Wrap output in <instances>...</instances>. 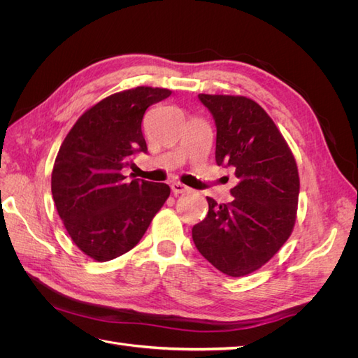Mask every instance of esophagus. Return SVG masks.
<instances>
[{"mask_svg":"<svg viewBox=\"0 0 358 358\" xmlns=\"http://www.w3.org/2000/svg\"><path fill=\"white\" fill-rule=\"evenodd\" d=\"M171 191H173V194H187V192H189L191 191V188H188L187 185H183V183H180V182H173L171 183Z\"/></svg>","mask_w":358,"mask_h":358,"instance_id":"34e87169","label":"esophagus"}]
</instances>
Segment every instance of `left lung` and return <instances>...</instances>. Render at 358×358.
Here are the masks:
<instances>
[{
    "label": "left lung",
    "instance_id": "1",
    "mask_svg": "<svg viewBox=\"0 0 358 358\" xmlns=\"http://www.w3.org/2000/svg\"><path fill=\"white\" fill-rule=\"evenodd\" d=\"M216 125L215 158L234 167L230 203L208 197L192 227L199 252L220 272L241 278L272 258L296 224L300 179L284 136L258 103L242 95L199 94Z\"/></svg>",
    "mask_w": 358,
    "mask_h": 358
}]
</instances>
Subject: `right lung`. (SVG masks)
I'll list each match as a JSON object with an SVG mask.
<instances>
[{"instance_id":"1","label":"right lung","mask_w":358,"mask_h":358,"mask_svg":"<svg viewBox=\"0 0 358 358\" xmlns=\"http://www.w3.org/2000/svg\"><path fill=\"white\" fill-rule=\"evenodd\" d=\"M170 94L137 86L106 96L76 121L59 148L52 170L53 201L74 245L95 262L133 249L170 196L167 183L122 175L134 154L148 152L146 109Z\"/></svg>"}]
</instances>
